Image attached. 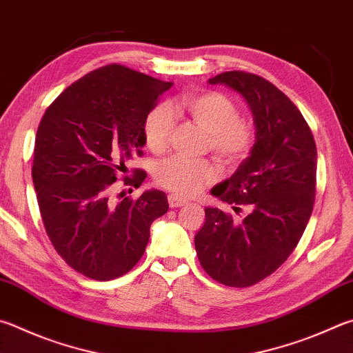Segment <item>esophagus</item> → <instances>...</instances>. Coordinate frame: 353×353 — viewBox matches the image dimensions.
Masks as SVG:
<instances>
[{
	"label": "esophagus",
	"instance_id": "1",
	"mask_svg": "<svg viewBox=\"0 0 353 353\" xmlns=\"http://www.w3.org/2000/svg\"><path fill=\"white\" fill-rule=\"evenodd\" d=\"M168 203L171 208H179V207H183V205L187 203V201L176 194H171V196H168Z\"/></svg>",
	"mask_w": 353,
	"mask_h": 353
}]
</instances>
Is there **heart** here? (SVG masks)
<instances>
[{
    "mask_svg": "<svg viewBox=\"0 0 353 353\" xmlns=\"http://www.w3.org/2000/svg\"><path fill=\"white\" fill-rule=\"evenodd\" d=\"M175 112H185L208 134L207 146L225 165H236L252 150L254 131L247 120L238 117V106L221 92H191L172 106ZM174 113L170 105L160 103L148 112L143 123V137L148 148L162 152L168 148L174 131ZM217 170L208 160L170 157L160 162L154 181L172 193L193 196L205 185L216 181Z\"/></svg>",
    "mask_w": 353,
    "mask_h": 353,
    "instance_id": "1",
    "label": "heart"
}]
</instances>
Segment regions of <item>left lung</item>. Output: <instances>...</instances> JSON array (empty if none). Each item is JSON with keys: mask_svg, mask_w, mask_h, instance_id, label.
<instances>
[{"mask_svg": "<svg viewBox=\"0 0 353 353\" xmlns=\"http://www.w3.org/2000/svg\"><path fill=\"white\" fill-rule=\"evenodd\" d=\"M208 83L245 100L256 132L250 156L211 190L234 211L247 207L248 213L234 222L219 208H205L196 253L217 283L248 287L283 265L304 233L315 202L316 145L298 108L262 77L230 70Z\"/></svg>", "mask_w": 353, "mask_h": 353, "instance_id": "8db88e82", "label": "left lung"}]
</instances>
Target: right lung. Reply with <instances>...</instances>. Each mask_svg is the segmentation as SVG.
Segmentation results:
<instances>
[{
	"label": "right lung",
	"mask_w": 353,
	"mask_h": 353,
	"mask_svg": "<svg viewBox=\"0 0 353 353\" xmlns=\"http://www.w3.org/2000/svg\"><path fill=\"white\" fill-rule=\"evenodd\" d=\"M172 86L121 65L81 77L54 100L35 139L32 181L44 228L69 267L95 281L131 270L143 256L150 227L168 211L163 191L137 201L110 199L126 162L145 146L143 123ZM146 172L125 177L139 188Z\"/></svg>",
	"instance_id": "1"
}]
</instances>
